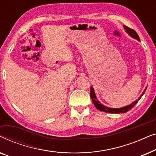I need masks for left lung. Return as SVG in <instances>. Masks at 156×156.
<instances>
[{
  "instance_id": "left-lung-1",
  "label": "left lung",
  "mask_w": 156,
  "mask_h": 156,
  "mask_svg": "<svg viewBox=\"0 0 156 156\" xmlns=\"http://www.w3.org/2000/svg\"><path fill=\"white\" fill-rule=\"evenodd\" d=\"M123 28H124L126 32V33L129 34V35L131 36V37H133V39L137 40L138 41H140L139 36L138 35V34L136 33V32L135 30L129 28V27L126 26V25H123ZM146 89H147V87H146V89H144V91H143V93L140 94V97H138V99H136V101L132 102V103L130 104L129 105L123 106V107H121V108H110V107H108V106H104V104H102L101 102H100L99 100L97 99V98L96 97L94 90V88L92 87H91V88H90V97L91 98V99H92V102L94 103V104L96 108H97L98 110L101 111V112H106V113H110V114H122V113H126V112H129V110H131V108L138 103V101H139L140 98L142 97V96L144 94Z\"/></svg>"
}]
</instances>
